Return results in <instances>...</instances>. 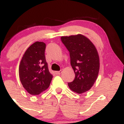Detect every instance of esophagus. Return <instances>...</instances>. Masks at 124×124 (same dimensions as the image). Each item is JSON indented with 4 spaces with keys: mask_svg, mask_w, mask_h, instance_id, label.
Segmentation results:
<instances>
[{
    "mask_svg": "<svg viewBox=\"0 0 124 124\" xmlns=\"http://www.w3.org/2000/svg\"><path fill=\"white\" fill-rule=\"evenodd\" d=\"M62 70L56 71V72H55V73H56V75H60V74L62 73Z\"/></svg>",
    "mask_w": 124,
    "mask_h": 124,
    "instance_id": "obj_1",
    "label": "esophagus"
}]
</instances>
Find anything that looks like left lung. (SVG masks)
<instances>
[{
  "mask_svg": "<svg viewBox=\"0 0 124 124\" xmlns=\"http://www.w3.org/2000/svg\"><path fill=\"white\" fill-rule=\"evenodd\" d=\"M61 41L70 54V65L75 73L69 88L78 94L89 90L99 75L100 59L94 44L82 34L61 37Z\"/></svg>",
  "mask_w": 124,
  "mask_h": 124,
  "instance_id": "8db88e82",
  "label": "left lung"
}]
</instances>
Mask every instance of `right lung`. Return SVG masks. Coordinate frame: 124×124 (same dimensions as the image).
<instances>
[{"label": "right lung", "mask_w": 124, "mask_h": 124, "mask_svg": "<svg viewBox=\"0 0 124 124\" xmlns=\"http://www.w3.org/2000/svg\"><path fill=\"white\" fill-rule=\"evenodd\" d=\"M43 42H37L30 46L23 56L19 65L20 79L23 86L31 95H38L49 87L52 75L46 62Z\"/></svg>", "instance_id": "right-lung-1"}]
</instances>
